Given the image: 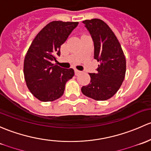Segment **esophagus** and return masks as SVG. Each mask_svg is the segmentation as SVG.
Segmentation results:
<instances>
[{
	"mask_svg": "<svg viewBox=\"0 0 151 151\" xmlns=\"http://www.w3.org/2000/svg\"><path fill=\"white\" fill-rule=\"evenodd\" d=\"M81 73V71H80V70H75V74H76V76H78L79 74Z\"/></svg>",
	"mask_w": 151,
	"mask_h": 151,
	"instance_id": "1",
	"label": "esophagus"
}]
</instances>
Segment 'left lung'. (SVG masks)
Segmentation results:
<instances>
[{
  "label": "left lung",
  "instance_id": "obj_1",
  "mask_svg": "<svg viewBox=\"0 0 151 151\" xmlns=\"http://www.w3.org/2000/svg\"><path fill=\"white\" fill-rule=\"evenodd\" d=\"M94 41V58L99 62L96 73H89L90 83L81 88L85 96L97 101L111 98L126 74V58L119 40L109 26L99 19L84 20Z\"/></svg>",
  "mask_w": 151,
  "mask_h": 151
}]
</instances>
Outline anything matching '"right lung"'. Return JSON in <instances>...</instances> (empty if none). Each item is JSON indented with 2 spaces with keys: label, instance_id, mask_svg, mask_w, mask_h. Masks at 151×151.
I'll return each instance as SVG.
<instances>
[{
  "label": "right lung",
  "instance_id": "1",
  "mask_svg": "<svg viewBox=\"0 0 151 151\" xmlns=\"http://www.w3.org/2000/svg\"><path fill=\"white\" fill-rule=\"evenodd\" d=\"M78 22L53 21L37 34L24 60V76L32 95L42 102H52L63 96L65 83L74 76L72 68L54 64L60 47L77 27Z\"/></svg>",
  "mask_w": 151,
  "mask_h": 151
}]
</instances>
